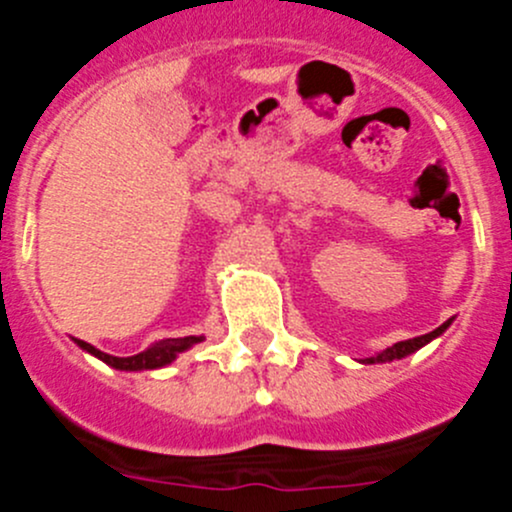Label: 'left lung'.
<instances>
[{
  "instance_id": "8db88e82",
  "label": "left lung",
  "mask_w": 512,
  "mask_h": 512,
  "mask_svg": "<svg viewBox=\"0 0 512 512\" xmlns=\"http://www.w3.org/2000/svg\"><path fill=\"white\" fill-rule=\"evenodd\" d=\"M451 320H454V318H449L443 325H438V328L431 330V333H423V336L408 338V341H400V343H395V346L384 348L382 354L369 356V359H364V364H377V361H395V359H402V356L413 354V351H418L420 346H425V343H428V341H433V338H436V336H441L443 330H446L451 325Z\"/></svg>"
}]
</instances>
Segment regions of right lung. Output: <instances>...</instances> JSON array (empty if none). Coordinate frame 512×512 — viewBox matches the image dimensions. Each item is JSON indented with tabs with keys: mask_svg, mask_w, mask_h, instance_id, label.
Returning a JSON list of instances; mask_svg holds the SVG:
<instances>
[{
	"mask_svg": "<svg viewBox=\"0 0 512 512\" xmlns=\"http://www.w3.org/2000/svg\"><path fill=\"white\" fill-rule=\"evenodd\" d=\"M81 348H87L89 354H94L97 359L107 361L115 369H125V372H135V369H158V366L171 364L176 359V354H182L184 348H189L192 343H200L202 336H187V338H164V341H153L151 346L143 348L140 354L133 356H112L99 351L92 343L81 341V338H74Z\"/></svg>",
	"mask_w": 512,
	"mask_h": 512,
	"instance_id": "add662e5",
	"label": "right lung"
}]
</instances>
